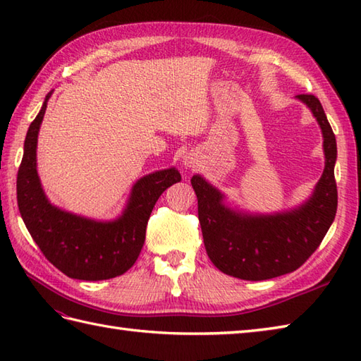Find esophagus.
I'll return each instance as SVG.
<instances>
[{
	"label": "esophagus",
	"mask_w": 361,
	"mask_h": 361,
	"mask_svg": "<svg viewBox=\"0 0 361 361\" xmlns=\"http://www.w3.org/2000/svg\"><path fill=\"white\" fill-rule=\"evenodd\" d=\"M183 164H185L186 169H195L198 166V161L189 153V155H186L185 158H183Z\"/></svg>",
	"instance_id": "34e87169"
}]
</instances>
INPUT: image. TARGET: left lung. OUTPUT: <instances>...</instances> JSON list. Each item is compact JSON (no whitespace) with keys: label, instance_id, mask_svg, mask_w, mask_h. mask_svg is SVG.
Wrapping results in <instances>:
<instances>
[{"label":"left lung","instance_id":"obj_1","mask_svg":"<svg viewBox=\"0 0 361 361\" xmlns=\"http://www.w3.org/2000/svg\"><path fill=\"white\" fill-rule=\"evenodd\" d=\"M296 99L315 116L324 150L323 175L304 203L288 211L252 214L228 206L226 195L202 175L190 178L206 252L221 273L234 278L264 281L295 271L319 247L335 219V135L315 96L299 94Z\"/></svg>","mask_w":361,"mask_h":361}]
</instances>
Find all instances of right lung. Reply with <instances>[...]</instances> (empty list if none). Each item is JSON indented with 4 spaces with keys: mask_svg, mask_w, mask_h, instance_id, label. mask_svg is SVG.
<instances>
[{
    "mask_svg": "<svg viewBox=\"0 0 361 361\" xmlns=\"http://www.w3.org/2000/svg\"><path fill=\"white\" fill-rule=\"evenodd\" d=\"M29 126L17 176V200L29 234L49 262L68 278L102 281L124 274L142 250L145 226L159 195L181 180L175 167L141 176L126 208L113 220H96L60 209L46 197L37 172V141L46 106Z\"/></svg>",
    "mask_w": 361,
    "mask_h": 361,
    "instance_id": "1",
    "label": "right lung"
}]
</instances>
